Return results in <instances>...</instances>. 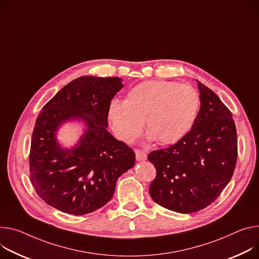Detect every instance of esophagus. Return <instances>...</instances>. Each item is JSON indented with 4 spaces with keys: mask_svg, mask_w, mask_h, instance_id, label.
Segmentation results:
<instances>
[{
    "mask_svg": "<svg viewBox=\"0 0 259 259\" xmlns=\"http://www.w3.org/2000/svg\"><path fill=\"white\" fill-rule=\"evenodd\" d=\"M135 157L137 161H145L148 158V153L143 150H136L135 151Z\"/></svg>",
    "mask_w": 259,
    "mask_h": 259,
    "instance_id": "34e87169",
    "label": "esophagus"
}]
</instances>
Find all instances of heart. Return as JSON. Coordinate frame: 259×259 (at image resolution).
<instances>
[{"label":"heart","instance_id":"b5f03b06","mask_svg":"<svg viewBox=\"0 0 259 259\" xmlns=\"http://www.w3.org/2000/svg\"><path fill=\"white\" fill-rule=\"evenodd\" d=\"M199 105L198 93L190 84L148 80L129 90L125 101L111 100L107 115L115 136L126 144L135 142L145 122L148 140L171 145L192 129Z\"/></svg>","mask_w":259,"mask_h":259}]
</instances>
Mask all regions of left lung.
Listing matches in <instances>:
<instances>
[{
    "mask_svg": "<svg viewBox=\"0 0 259 259\" xmlns=\"http://www.w3.org/2000/svg\"><path fill=\"white\" fill-rule=\"evenodd\" d=\"M197 82L200 108L192 129L177 144L148 156L157 171L150 185L151 197L182 214L198 211L217 199L238 157L231 112L213 91Z\"/></svg>",
    "mask_w": 259,
    "mask_h": 259,
    "instance_id": "1",
    "label": "left lung"
}]
</instances>
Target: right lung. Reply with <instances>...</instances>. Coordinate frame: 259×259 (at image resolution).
Wrapping results in <instances>:
<instances>
[{
	"label": "right lung",
	"mask_w": 259,
	"mask_h": 259,
	"mask_svg": "<svg viewBox=\"0 0 259 259\" xmlns=\"http://www.w3.org/2000/svg\"><path fill=\"white\" fill-rule=\"evenodd\" d=\"M120 77L81 76L46 103L34 127L31 182L49 205L70 215H85L105 205L115 184L135 164V154L107 131L108 105L123 88ZM78 121L84 133L76 145L63 147L58 129Z\"/></svg>",
	"instance_id": "obj_1"
}]
</instances>
